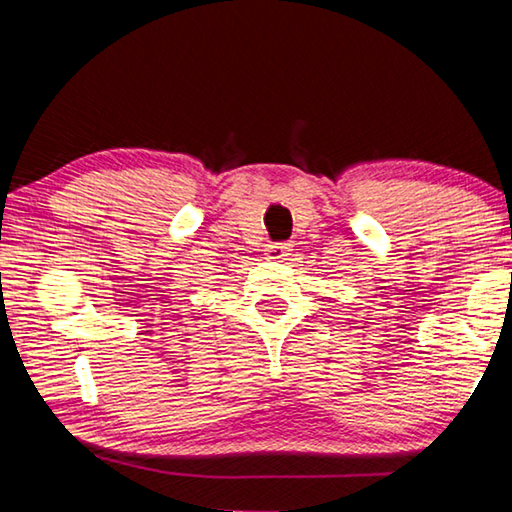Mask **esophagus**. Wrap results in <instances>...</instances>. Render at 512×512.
<instances>
[{"label":"esophagus","instance_id":"1","mask_svg":"<svg viewBox=\"0 0 512 512\" xmlns=\"http://www.w3.org/2000/svg\"><path fill=\"white\" fill-rule=\"evenodd\" d=\"M289 250H291V246L289 244H271V246H266V259H284L289 255Z\"/></svg>","mask_w":512,"mask_h":512}]
</instances>
